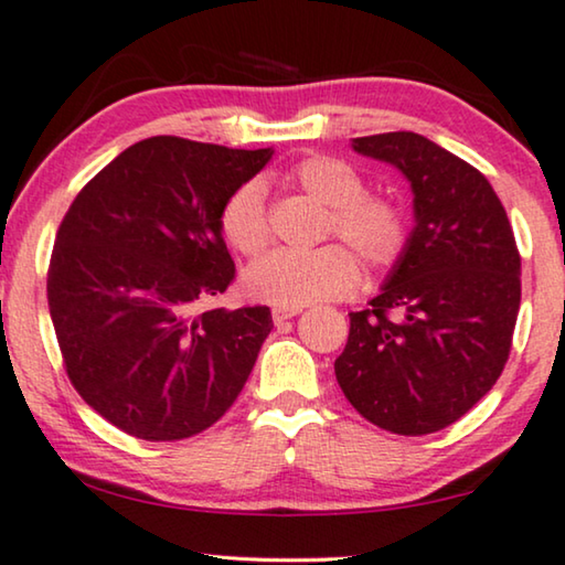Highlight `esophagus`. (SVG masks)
<instances>
[{"label": "esophagus", "mask_w": 565, "mask_h": 565, "mask_svg": "<svg viewBox=\"0 0 565 565\" xmlns=\"http://www.w3.org/2000/svg\"><path fill=\"white\" fill-rule=\"evenodd\" d=\"M302 308H273V321L275 323H285L290 318H296Z\"/></svg>", "instance_id": "34e87169"}]
</instances>
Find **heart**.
<instances>
[{
  "label": "heart",
  "instance_id": "obj_1",
  "mask_svg": "<svg viewBox=\"0 0 565 565\" xmlns=\"http://www.w3.org/2000/svg\"><path fill=\"white\" fill-rule=\"evenodd\" d=\"M282 183L329 206L323 236L341 239L362 263L382 273L403 257L407 247V216L390 195L370 193L364 178L349 162L331 154H308L282 173ZM218 232L232 249L257 257L269 244L265 188L257 181L236 185L218 211ZM359 285V265L342 244L296 252L277 249L244 273V290L252 300L277 308H302L310 302L349 296Z\"/></svg>",
  "mask_w": 565,
  "mask_h": 565
}]
</instances>
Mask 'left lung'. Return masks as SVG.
<instances>
[{
    "label": "left lung",
    "instance_id": "left-lung-1",
    "mask_svg": "<svg viewBox=\"0 0 565 565\" xmlns=\"http://www.w3.org/2000/svg\"><path fill=\"white\" fill-rule=\"evenodd\" d=\"M403 170L415 228L333 364L356 413L397 436L444 430L500 380L520 310V252L484 175L428 137H356Z\"/></svg>",
    "mask_w": 565,
    "mask_h": 565
}]
</instances>
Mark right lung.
I'll return each mask as SVG.
<instances>
[{"instance_id":"right-lung-1","label":"right lung","mask_w":565,"mask_h":565,"mask_svg":"<svg viewBox=\"0 0 565 565\" xmlns=\"http://www.w3.org/2000/svg\"><path fill=\"white\" fill-rule=\"evenodd\" d=\"M273 150L150 137L117 154L65 211L47 267L63 366L102 418L183 440L232 407L273 331L267 306L201 310L236 267L218 211Z\"/></svg>"}]
</instances>
